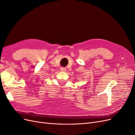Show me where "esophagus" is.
Returning <instances> with one entry per match:
<instances>
[{"mask_svg": "<svg viewBox=\"0 0 135 135\" xmlns=\"http://www.w3.org/2000/svg\"><path fill=\"white\" fill-rule=\"evenodd\" d=\"M60 71L62 72H65L66 71V69L65 68H60Z\"/></svg>", "mask_w": 135, "mask_h": 135, "instance_id": "1", "label": "esophagus"}]
</instances>
